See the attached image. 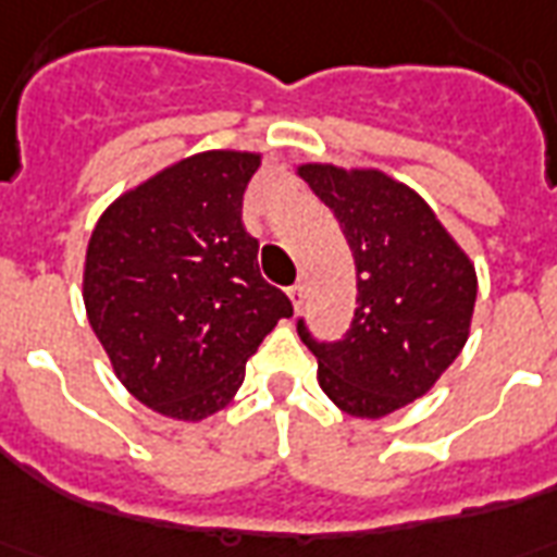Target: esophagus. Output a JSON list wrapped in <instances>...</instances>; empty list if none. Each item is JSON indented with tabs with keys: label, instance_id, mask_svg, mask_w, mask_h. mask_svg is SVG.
<instances>
[{
	"label": "esophagus",
	"instance_id": "esophagus-1",
	"mask_svg": "<svg viewBox=\"0 0 557 557\" xmlns=\"http://www.w3.org/2000/svg\"><path fill=\"white\" fill-rule=\"evenodd\" d=\"M289 300L295 310H300V304H304V283H295V286H289Z\"/></svg>",
	"mask_w": 557,
	"mask_h": 557
}]
</instances>
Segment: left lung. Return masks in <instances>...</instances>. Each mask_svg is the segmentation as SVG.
<instances>
[{
	"instance_id": "left-lung-1",
	"label": "left lung",
	"mask_w": 557,
	"mask_h": 557,
	"mask_svg": "<svg viewBox=\"0 0 557 557\" xmlns=\"http://www.w3.org/2000/svg\"><path fill=\"white\" fill-rule=\"evenodd\" d=\"M298 176L331 206L357 265V310L336 342L298 321L333 405L381 419L440 381L463 351L475 310V265L434 209L383 171L300 164Z\"/></svg>"
}]
</instances>
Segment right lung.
I'll return each instance as SVG.
<instances>
[{"label": "right lung", "instance_id": "obj_1", "mask_svg": "<svg viewBox=\"0 0 557 557\" xmlns=\"http://www.w3.org/2000/svg\"><path fill=\"white\" fill-rule=\"evenodd\" d=\"M262 156L209 150L164 168L106 209L82 298L114 374L141 405L200 422L230 405L245 362L292 300L259 274L242 200Z\"/></svg>", "mask_w": 557, "mask_h": 557}]
</instances>
